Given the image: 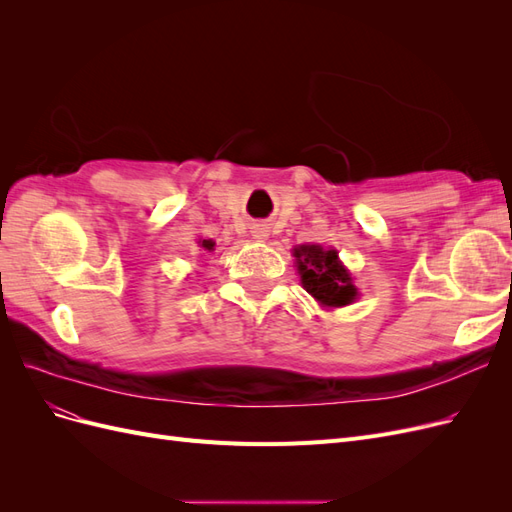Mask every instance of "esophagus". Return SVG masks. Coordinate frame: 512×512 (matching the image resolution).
<instances>
[{
    "instance_id": "obj_1",
    "label": "esophagus",
    "mask_w": 512,
    "mask_h": 512,
    "mask_svg": "<svg viewBox=\"0 0 512 512\" xmlns=\"http://www.w3.org/2000/svg\"><path fill=\"white\" fill-rule=\"evenodd\" d=\"M254 237H256V239H265V237H267V230H265V228H256V230H254Z\"/></svg>"
}]
</instances>
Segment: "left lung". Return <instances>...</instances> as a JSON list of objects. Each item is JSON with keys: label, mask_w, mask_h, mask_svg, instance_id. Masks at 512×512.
I'll return each instance as SVG.
<instances>
[{"label": "left lung", "mask_w": 512, "mask_h": 512, "mask_svg": "<svg viewBox=\"0 0 512 512\" xmlns=\"http://www.w3.org/2000/svg\"><path fill=\"white\" fill-rule=\"evenodd\" d=\"M297 269L303 288L327 307H342L354 301L356 288L350 273L337 260L335 250H322L320 245L294 247Z\"/></svg>", "instance_id": "obj_1"}]
</instances>
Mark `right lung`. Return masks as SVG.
Here are the masks:
<instances>
[{"label":"right lung","mask_w":512,"mask_h":512,"mask_svg":"<svg viewBox=\"0 0 512 512\" xmlns=\"http://www.w3.org/2000/svg\"><path fill=\"white\" fill-rule=\"evenodd\" d=\"M203 247H205V250H209V252H213V247H215V243L211 241V239H205L203 241Z\"/></svg>","instance_id":"add662e5"}]
</instances>
